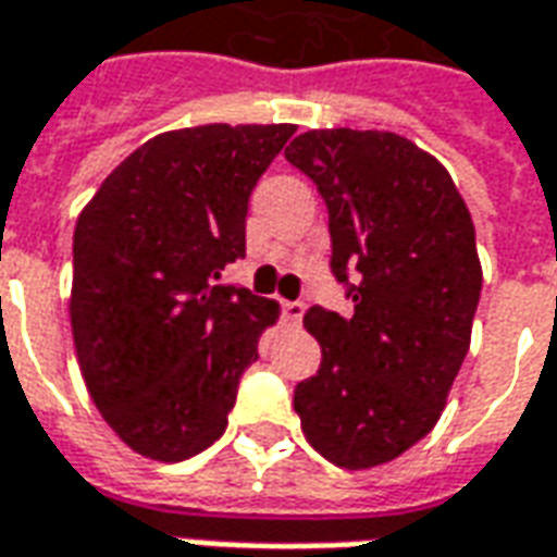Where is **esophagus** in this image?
Returning a JSON list of instances; mask_svg holds the SVG:
<instances>
[{
  "instance_id": "1",
  "label": "esophagus",
  "mask_w": 557,
  "mask_h": 557,
  "mask_svg": "<svg viewBox=\"0 0 557 557\" xmlns=\"http://www.w3.org/2000/svg\"><path fill=\"white\" fill-rule=\"evenodd\" d=\"M304 301H283V319L289 322V325H301L304 319Z\"/></svg>"
}]
</instances>
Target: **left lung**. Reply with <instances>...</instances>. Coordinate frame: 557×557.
<instances>
[{
	"label": "left lung",
	"mask_w": 557,
	"mask_h": 557,
	"mask_svg": "<svg viewBox=\"0 0 557 557\" xmlns=\"http://www.w3.org/2000/svg\"><path fill=\"white\" fill-rule=\"evenodd\" d=\"M286 160L325 199L351 301V315H304L322 363L292 406L334 466H382L435 426L466 361L483 286L474 223L450 172L391 131H307Z\"/></svg>",
	"instance_id": "left-lung-1"
}]
</instances>
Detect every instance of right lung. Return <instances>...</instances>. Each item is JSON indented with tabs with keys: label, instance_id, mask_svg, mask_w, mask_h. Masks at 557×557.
<instances>
[{
	"label": "right lung",
	"instance_id": "1",
	"mask_svg": "<svg viewBox=\"0 0 557 557\" xmlns=\"http://www.w3.org/2000/svg\"><path fill=\"white\" fill-rule=\"evenodd\" d=\"M295 125H202L148 139L74 230L71 331L95 406L158 462L226 430L277 301L218 283L244 256L247 202Z\"/></svg>",
	"mask_w": 557,
	"mask_h": 557
}]
</instances>
